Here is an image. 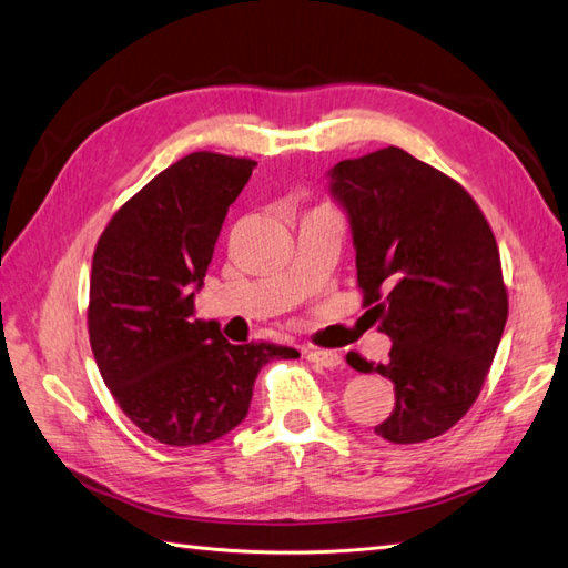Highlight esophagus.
Wrapping results in <instances>:
<instances>
[{"instance_id":"obj_1","label":"esophagus","mask_w":568,"mask_h":568,"mask_svg":"<svg viewBox=\"0 0 568 568\" xmlns=\"http://www.w3.org/2000/svg\"><path fill=\"white\" fill-rule=\"evenodd\" d=\"M308 362L315 366H323V368H337L342 366V356L337 352H327V349H311L308 354Z\"/></svg>"}]
</instances>
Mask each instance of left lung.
<instances>
[{
  "label": "left lung",
  "mask_w": 568,
  "mask_h": 568,
  "mask_svg": "<svg viewBox=\"0 0 568 568\" xmlns=\"http://www.w3.org/2000/svg\"><path fill=\"white\" fill-rule=\"evenodd\" d=\"M327 190L349 219L364 303L393 339L385 364L347 354L352 368L395 383V409L376 434L436 438L473 407L504 335L494 233L455 180L397 146L335 163Z\"/></svg>",
  "instance_id": "obj_1"
}]
</instances>
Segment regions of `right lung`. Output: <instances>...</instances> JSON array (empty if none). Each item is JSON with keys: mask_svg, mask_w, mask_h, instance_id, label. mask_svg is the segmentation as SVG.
<instances>
[{"mask_svg": "<svg viewBox=\"0 0 568 568\" xmlns=\"http://www.w3.org/2000/svg\"><path fill=\"white\" fill-rule=\"evenodd\" d=\"M255 161L195 151L120 206L91 265L89 337L108 390L151 438L202 446L251 409L260 368L298 352L231 344L216 321L195 317L229 206Z\"/></svg>", "mask_w": 568, "mask_h": 568, "instance_id": "right-lung-1", "label": "right lung"}]
</instances>
